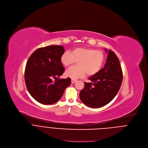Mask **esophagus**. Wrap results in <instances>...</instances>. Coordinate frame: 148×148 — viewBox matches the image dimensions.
Returning a JSON list of instances; mask_svg holds the SVG:
<instances>
[{"instance_id": "34e87169", "label": "esophagus", "mask_w": 148, "mask_h": 148, "mask_svg": "<svg viewBox=\"0 0 148 148\" xmlns=\"http://www.w3.org/2000/svg\"><path fill=\"white\" fill-rule=\"evenodd\" d=\"M76 81H77V80H75V79H71V83H72V84H74L75 82H76Z\"/></svg>"}]
</instances>
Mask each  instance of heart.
Returning a JSON list of instances; mask_svg holds the SVG:
<instances>
[{"label":"heart","instance_id":"obj_1","mask_svg":"<svg viewBox=\"0 0 148 148\" xmlns=\"http://www.w3.org/2000/svg\"><path fill=\"white\" fill-rule=\"evenodd\" d=\"M104 58L101 51L91 48L78 47L71 52L67 51L62 53L60 62L66 67L77 62L78 66L73 67L65 73L66 77L77 79L84 77L86 73L89 75L97 73L103 66Z\"/></svg>","mask_w":148,"mask_h":148}]
</instances>
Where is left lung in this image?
I'll list each match as a JSON object with an SVG mask.
<instances>
[{
    "instance_id": "1",
    "label": "left lung",
    "mask_w": 148,
    "mask_h": 148,
    "mask_svg": "<svg viewBox=\"0 0 148 148\" xmlns=\"http://www.w3.org/2000/svg\"><path fill=\"white\" fill-rule=\"evenodd\" d=\"M106 52L107 49H105ZM85 82L79 93L81 101L92 108H100L111 102L117 95L122 82L123 73L119 60L111 50L108 51L104 67Z\"/></svg>"
}]
</instances>
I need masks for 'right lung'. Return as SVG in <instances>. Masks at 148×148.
Segmentation results:
<instances>
[{
	"label": "right lung",
	"instance_id": "1",
	"mask_svg": "<svg viewBox=\"0 0 148 148\" xmlns=\"http://www.w3.org/2000/svg\"><path fill=\"white\" fill-rule=\"evenodd\" d=\"M60 45H49L36 49L29 57L25 70L26 88L38 103L49 105L58 101L71 84V78L59 79L64 68L60 57L64 52ZM53 79L56 80L53 82Z\"/></svg>",
	"mask_w": 148,
	"mask_h": 148
}]
</instances>
